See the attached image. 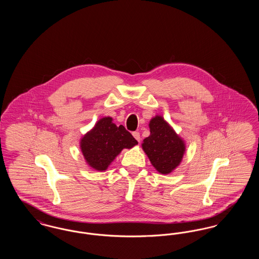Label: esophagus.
<instances>
[{"instance_id": "obj_1", "label": "esophagus", "mask_w": 259, "mask_h": 259, "mask_svg": "<svg viewBox=\"0 0 259 259\" xmlns=\"http://www.w3.org/2000/svg\"><path fill=\"white\" fill-rule=\"evenodd\" d=\"M133 136H134V138H135L136 140L138 141V142H140L141 141V135H140V133L139 132H133Z\"/></svg>"}]
</instances>
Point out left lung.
Listing matches in <instances>:
<instances>
[{
	"label": "left lung",
	"instance_id": "left-lung-1",
	"mask_svg": "<svg viewBox=\"0 0 259 259\" xmlns=\"http://www.w3.org/2000/svg\"><path fill=\"white\" fill-rule=\"evenodd\" d=\"M149 129L150 135L144 140L142 147L153 167L161 174L167 175L183 159L185 143L161 116L150 120Z\"/></svg>",
	"mask_w": 259,
	"mask_h": 259
}]
</instances>
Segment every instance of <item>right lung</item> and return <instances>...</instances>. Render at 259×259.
<instances>
[{
    "label": "right lung",
    "instance_id": "obj_1",
    "mask_svg": "<svg viewBox=\"0 0 259 259\" xmlns=\"http://www.w3.org/2000/svg\"><path fill=\"white\" fill-rule=\"evenodd\" d=\"M137 144L123 125L117 126L111 117H104L81 139L80 148L89 166L105 171L123 148H133Z\"/></svg>",
    "mask_w": 259,
    "mask_h": 259
}]
</instances>
